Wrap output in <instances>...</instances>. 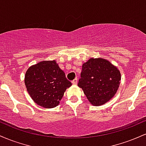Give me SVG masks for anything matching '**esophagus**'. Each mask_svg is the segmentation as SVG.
I'll use <instances>...</instances> for the list:
<instances>
[{
  "label": "esophagus",
  "mask_w": 146,
  "mask_h": 146,
  "mask_svg": "<svg viewBox=\"0 0 146 146\" xmlns=\"http://www.w3.org/2000/svg\"><path fill=\"white\" fill-rule=\"evenodd\" d=\"M72 83L73 84H76L77 83H78V78H75L74 80H73V81H72Z\"/></svg>",
  "instance_id": "1"
}]
</instances>
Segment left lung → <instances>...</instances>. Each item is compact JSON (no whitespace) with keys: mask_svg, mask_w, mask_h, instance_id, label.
Masks as SVG:
<instances>
[{"mask_svg":"<svg viewBox=\"0 0 146 146\" xmlns=\"http://www.w3.org/2000/svg\"><path fill=\"white\" fill-rule=\"evenodd\" d=\"M121 74L116 66L102 58H90L83 64L78 86L93 106L108 102L117 93Z\"/></svg>","mask_w":146,"mask_h":146,"instance_id":"1","label":"left lung"}]
</instances>
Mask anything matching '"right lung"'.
I'll return each mask as SVG.
<instances>
[{"label": "right lung", "instance_id": "add662e5", "mask_svg": "<svg viewBox=\"0 0 146 146\" xmlns=\"http://www.w3.org/2000/svg\"><path fill=\"white\" fill-rule=\"evenodd\" d=\"M25 84L33 101L46 108L59 104L64 91L72 85L55 60L30 66L25 74Z\"/></svg>", "mask_w": 146, "mask_h": 146}]
</instances>
